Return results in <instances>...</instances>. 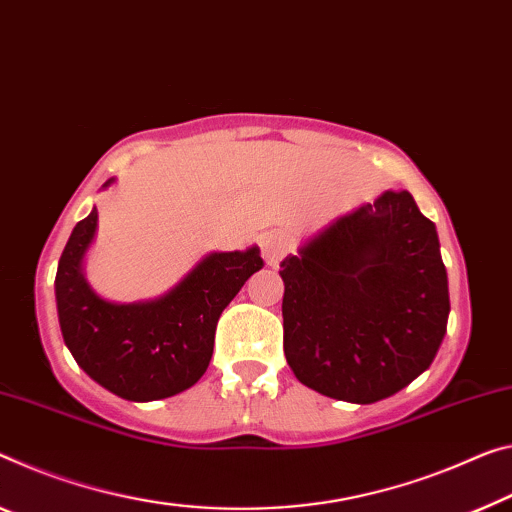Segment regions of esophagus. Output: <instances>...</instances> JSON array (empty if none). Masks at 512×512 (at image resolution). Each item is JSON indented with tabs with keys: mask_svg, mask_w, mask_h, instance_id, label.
Masks as SVG:
<instances>
[{
	"mask_svg": "<svg viewBox=\"0 0 512 512\" xmlns=\"http://www.w3.org/2000/svg\"><path fill=\"white\" fill-rule=\"evenodd\" d=\"M261 247H263L265 263L274 267L279 265L281 258L286 256L290 249H293V240H290V235L286 231H270L263 235Z\"/></svg>",
	"mask_w": 512,
	"mask_h": 512,
	"instance_id": "34e87169",
	"label": "esophagus"
}]
</instances>
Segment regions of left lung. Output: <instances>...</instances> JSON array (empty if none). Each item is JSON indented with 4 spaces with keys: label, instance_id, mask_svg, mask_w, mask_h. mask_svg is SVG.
<instances>
[{
    "label": "left lung",
    "instance_id": "obj_1",
    "mask_svg": "<svg viewBox=\"0 0 512 512\" xmlns=\"http://www.w3.org/2000/svg\"><path fill=\"white\" fill-rule=\"evenodd\" d=\"M283 352L322 396L368 405L416 380L446 334L435 224L410 192L338 217L281 263Z\"/></svg>",
    "mask_w": 512,
    "mask_h": 512
}]
</instances>
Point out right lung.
I'll list each match as a JSON object with an SVG mask.
<instances>
[{
	"label": "right lung",
	"instance_id": "1",
	"mask_svg": "<svg viewBox=\"0 0 512 512\" xmlns=\"http://www.w3.org/2000/svg\"><path fill=\"white\" fill-rule=\"evenodd\" d=\"M96 222V208L77 222L54 279L68 350L86 375L125 400L146 403L190 389L210 364L222 311L265 265L258 247L206 256L160 300L112 304L82 277Z\"/></svg>",
	"mask_w": 512,
	"mask_h": 512
}]
</instances>
